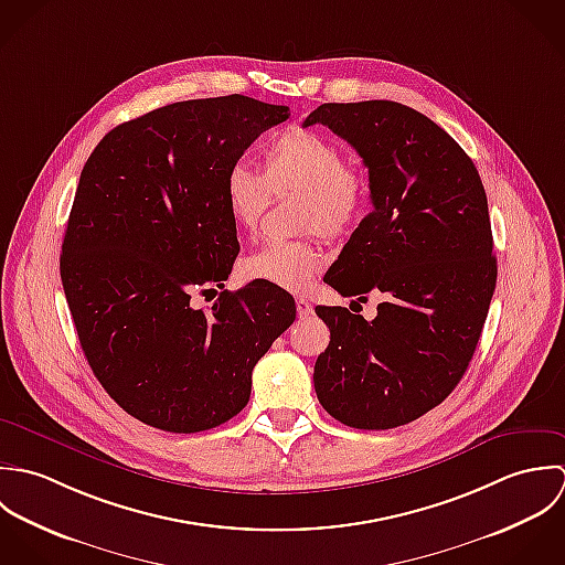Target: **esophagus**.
I'll return each mask as SVG.
<instances>
[{
    "mask_svg": "<svg viewBox=\"0 0 565 565\" xmlns=\"http://www.w3.org/2000/svg\"><path fill=\"white\" fill-rule=\"evenodd\" d=\"M297 315H299V319H308V317H312L315 315V306L308 301V299H297Z\"/></svg>",
    "mask_w": 565,
    "mask_h": 565,
    "instance_id": "34e87169",
    "label": "esophagus"
}]
</instances>
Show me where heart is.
<instances>
[{
	"instance_id": "b5f03b06",
	"label": "heart",
	"mask_w": 565,
	"mask_h": 565,
	"mask_svg": "<svg viewBox=\"0 0 565 565\" xmlns=\"http://www.w3.org/2000/svg\"><path fill=\"white\" fill-rule=\"evenodd\" d=\"M295 196L292 216L297 239L268 242L242 259L246 281H262L288 292H303L326 266L319 239L349 235L364 216L369 181L362 166L340 154L339 143L317 130L290 128L264 150L259 172L235 166L225 179V205L237 231L253 235L270 199Z\"/></svg>"
}]
</instances>
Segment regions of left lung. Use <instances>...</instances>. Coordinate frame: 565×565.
Returning a JSON list of instances; mask_svg holds the SVG:
<instances>
[{
    "label": "left lung",
    "mask_w": 565,
    "mask_h": 565,
    "mask_svg": "<svg viewBox=\"0 0 565 565\" xmlns=\"http://www.w3.org/2000/svg\"><path fill=\"white\" fill-rule=\"evenodd\" d=\"M312 124L355 148L373 203L326 284L358 301L384 295L373 321L317 306L330 328L317 397L344 426L397 428L439 406L476 351L498 277L487 194L467 152L411 107L328 103Z\"/></svg>",
    "instance_id": "1"
}]
</instances>
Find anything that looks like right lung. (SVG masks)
I'll return each mask as SVG.
<instances>
[{"mask_svg":"<svg viewBox=\"0 0 565 565\" xmlns=\"http://www.w3.org/2000/svg\"><path fill=\"white\" fill-rule=\"evenodd\" d=\"M288 111L239 94L174 103L115 126L81 172L63 290L94 375L152 428L190 435L235 417L253 366L297 317L281 288L223 290L239 253L226 174ZM218 287L207 313L189 306Z\"/></svg>","mask_w":565,"mask_h":565,"instance_id":"add662e5","label":"right lung"}]
</instances>
